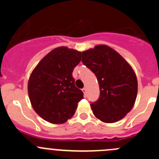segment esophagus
I'll return each instance as SVG.
<instances>
[{"label":"esophagus","instance_id":"obj_1","mask_svg":"<svg viewBox=\"0 0 159 159\" xmlns=\"http://www.w3.org/2000/svg\"><path fill=\"white\" fill-rule=\"evenodd\" d=\"M82 91H83V92H84V95H86V94H87V88H84L82 89Z\"/></svg>","mask_w":159,"mask_h":159}]
</instances>
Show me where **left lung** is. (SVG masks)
Segmentation results:
<instances>
[{
    "label": "left lung",
    "instance_id": "1",
    "mask_svg": "<svg viewBox=\"0 0 159 159\" xmlns=\"http://www.w3.org/2000/svg\"><path fill=\"white\" fill-rule=\"evenodd\" d=\"M82 62L99 82L98 100L91 103L96 118L107 123H116L132 109L138 92L135 73L116 51L104 44L82 52Z\"/></svg>",
    "mask_w": 159,
    "mask_h": 159
}]
</instances>
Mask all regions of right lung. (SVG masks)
<instances>
[{
    "instance_id": "right-lung-1",
    "label": "right lung",
    "mask_w": 159,
    "mask_h": 159,
    "mask_svg": "<svg viewBox=\"0 0 159 159\" xmlns=\"http://www.w3.org/2000/svg\"><path fill=\"white\" fill-rule=\"evenodd\" d=\"M80 60V52L62 46L46 55L32 71L28 84L29 99L43 119L60 124L74 116L84 99L72 76Z\"/></svg>"
}]
</instances>
